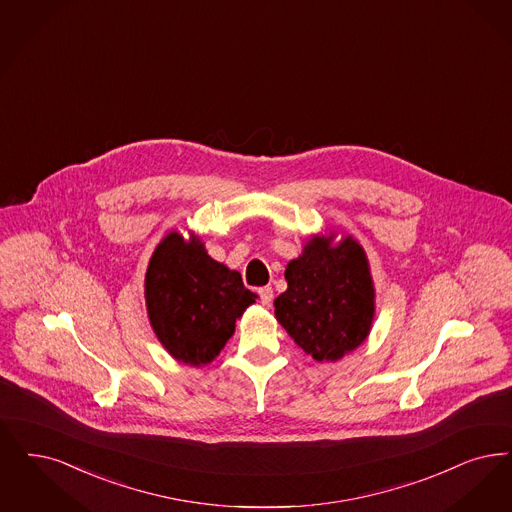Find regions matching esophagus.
<instances>
[{"label":"esophagus","instance_id":"1","mask_svg":"<svg viewBox=\"0 0 512 512\" xmlns=\"http://www.w3.org/2000/svg\"><path fill=\"white\" fill-rule=\"evenodd\" d=\"M259 299H261V303L265 305V307H270V303H272V297H274V291H272V287H259Z\"/></svg>","mask_w":512,"mask_h":512}]
</instances>
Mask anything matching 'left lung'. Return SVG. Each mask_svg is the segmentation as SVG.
Instances as JSON below:
<instances>
[{"mask_svg": "<svg viewBox=\"0 0 512 512\" xmlns=\"http://www.w3.org/2000/svg\"><path fill=\"white\" fill-rule=\"evenodd\" d=\"M287 289L274 314L289 337L318 362H335L368 337L373 284L362 246L345 238L331 247L314 238L286 268Z\"/></svg>", "mask_w": 512, "mask_h": 512, "instance_id": "obj_1", "label": "left lung"}]
</instances>
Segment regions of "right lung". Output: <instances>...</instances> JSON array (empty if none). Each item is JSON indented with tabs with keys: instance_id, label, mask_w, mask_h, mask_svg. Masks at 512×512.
<instances>
[{
	"instance_id": "obj_1",
	"label": "right lung",
	"mask_w": 512,
	"mask_h": 512,
	"mask_svg": "<svg viewBox=\"0 0 512 512\" xmlns=\"http://www.w3.org/2000/svg\"><path fill=\"white\" fill-rule=\"evenodd\" d=\"M144 295L150 324L179 362L209 364L232 337L255 293L240 272L205 253L200 240L184 242L177 232L156 247L146 270Z\"/></svg>"
}]
</instances>
